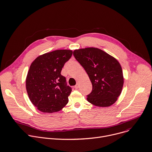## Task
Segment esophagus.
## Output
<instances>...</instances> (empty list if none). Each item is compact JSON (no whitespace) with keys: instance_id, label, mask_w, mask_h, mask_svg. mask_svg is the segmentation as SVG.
Returning <instances> with one entry per match:
<instances>
[{"instance_id":"esophagus-1","label":"esophagus","mask_w":152,"mask_h":152,"mask_svg":"<svg viewBox=\"0 0 152 152\" xmlns=\"http://www.w3.org/2000/svg\"><path fill=\"white\" fill-rule=\"evenodd\" d=\"M75 89H78V88H79V85H78V84H77V85L75 86V87H74Z\"/></svg>"}]
</instances>
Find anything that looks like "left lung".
<instances>
[{
	"mask_svg": "<svg viewBox=\"0 0 152 152\" xmlns=\"http://www.w3.org/2000/svg\"><path fill=\"white\" fill-rule=\"evenodd\" d=\"M73 54L92 83V92L87 95L88 102L99 107H109L115 103L124 83L119 62L103 50L94 48L75 50Z\"/></svg>",
	"mask_w": 152,
	"mask_h": 152,
	"instance_id": "1",
	"label": "left lung"
}]
</instances>
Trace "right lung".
I'll return each instance as SVG.
<instances>
[{"label": "right lung", "instance_id": "obj_1", "mask_svg": "<svg viewBox=\"0 0 152 152\" xmlns=\"http://www.w3.org/2000/svg\"><path fill=\"white\" fill-rule=\"evenodd\" d=\"M72 55L71 50H56L39 56L31 63L26 88L31 103L40 111L58 112L68 103L72 88L61 71Z\"/></svg>", "mask_w": 152, "mask_h": 152}]
</instances>
